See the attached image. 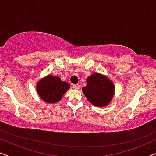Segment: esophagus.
<instances>
[{
    "label": "esophagus",
    "instance_id": "esophagus-1",
    "mask_svg": "<svg viewBox=\"0 0 156 156\" xmlns=\"http://www.w3.org/2000/svg\"><path fill=\"white\" fill-rule=\"evenodd\" d=\"M72 87H73L74 89H80V86L79 84H74L73 86H72Z\"/></svg>",
    "mask_w": 156,
    "mask_h": 156
}]
</instances>
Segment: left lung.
I'll return each instance as SVG.
<instances>
[{
  "label": "left lung",
  "mask_w": 156,
  "mask_h": 156,
  "mask_svg": "<svg viewBox=\"0 0 156 156\" xmlns=\"http://www.w3.org/2000/svg\"><path fill=\"white\" fill-rule=\"evenodd\" d=\"M82 91L87 99L95 106L104 107L112 101L115 94L114 84L107 76L94 72L87 78Z\"/></svg>",
  "instance_id": "8db88e82"
}]
</instances>
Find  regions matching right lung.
Wrapping results in <instances>:
<instances>
[{"label": "right lung", "instance_id": "1", "mask_svg": "<svg viewBox=\"0 0 156 156\" xmlns=\"http://www.w3.org/2000/svg\"><path fill=\"white\" fill-rule=\"evenodd\" d=\"M69 83L63 82L59 76L48 74L37 82L36 91L42 101L55 104L59 101L69 90Z\"/></svg>", "mask_w": 156, "mask_h": 156}]
</instances>
